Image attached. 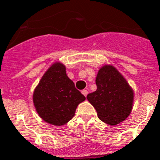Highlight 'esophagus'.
Here are the masks:
<instances>
[{
	"instance_id": "esophagus-1",
	"label": "esophagus",
	"mask_w": 160,
	"mask_h": 160,
	"mask_svg": "<svg viewBox=\"0 0 160 160\" xmlns=\"http://www.w3.org/2000/svg\"><path fill=\"white\" fill-rule=\"evenodd\" d=\"M82 93L84 97H87V95H88V91H87V90H83V91H82Z\"/></svg>"
}]
</instances>
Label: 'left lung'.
I'll return each instance as SVG.
<instances>
[{"label":"left lung","instance_id":"obj_1","mask_svg":"<svg viewBox=\"0 0 160 160\" xmlns=\"http://www.w3.org/2000/svg\"><path fill=\"white\" fill-rule=\"evenodd\" d=\"M97 91L87 95L99 119L116 125L127 118L132 112L133 91L124 77L111 65L99 69L96 78Z\"/></svg>","mask_w":160,"mask_h":160}]
</instances>
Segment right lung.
<instances>
[{
  "mask_svg": "<svg viewBox=\"0 0 160 160\" xmlns=\"http://www.w3.org/2000/svg\"><path fill=\"white\" fill-rule=\"evenodd\" d=\"M85 97L76 89L68 78L66 68L55 62L45 72L33 94V102L38 115L45 122L62 125L75 115L78 105Z\"/></svg>",
  "mask_w": 160,
  "mask_h": 160,
  "instance_id": "add662e5",
  "label": "right lung"
}]
</instances>
